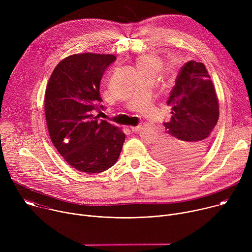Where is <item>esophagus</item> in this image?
<instances>
[{
  "mask_svg": "<svg viewBox=\"0 0 252 252\" xmlns=\"http://www.w3.org/2000/svg\"><path fill=\"white\" fill-rule=\"evenodd\" d=\"M130 129H131V131H133V132H137V131L140 130V126H130Z\"/></svg>",
  "mask_w": 252,
  "mask_h": 252,
  "instance_id": "obj_1",
  "label": "esophagus"
}]
</instances>
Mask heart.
Masks as SVG:
<instances>
[{"label": "heart", "instance_id": "b5f03b06", "mask_svg": "<svg viewBox=\"0 0 252 252\" xmlns=\"http://www.w3.org/2000/svg\"><path fill=\"white\" fill-rule=\"evenodd\" d=\"M162 64L161 58L156 53H150L140 56L135 61V65L137 67L140 76H151L155 77L158 70L162 76L170 78L175 73V65L173 63Z\"/></svg>", "mask_w": 252, "mask_h": 252}]
</instances>
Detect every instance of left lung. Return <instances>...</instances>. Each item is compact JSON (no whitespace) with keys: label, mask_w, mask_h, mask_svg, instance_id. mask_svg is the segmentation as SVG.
Wrapping results in <instances>:
<instances>
[{"label":"left lung","mask_w":252,"mask_h":252,"mask_svg":"<svg viewBox=\"0 0 252 252\" xmlns=\"http://www.w3.org/2000/svg\"><path fill=\"white\" fill-rule=\"evenodd\" d=\"M167 105L171 118L155 147L157 158L173 167L196 163L209 148L220 117L219 99L202 63L189 61L179 70Z\"/></svg>","instance_id":"obj_1"}]
</instances>
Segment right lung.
Segmentation results:
<instances>
[{
  "label": "right lung",
  "instance_id": "add662e5",
  "mask_svg": "<svg viewBox=\"0 0 252 252\" xmlns=\"http://www.w3.org/2000/svg\"><path fill=\"white\" fill-rule=\"evenodd\" d=\"M116 59L94 53L68 56L55 67L46 89L51 140L63 159L82 172L98 173L112 167L126 139L122 128L93 115L103 109L99 84Z\"/></svg>",
  "mask_w": 252,
  "mask_h": 252
}]
</instances>
